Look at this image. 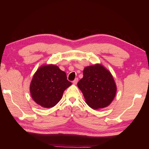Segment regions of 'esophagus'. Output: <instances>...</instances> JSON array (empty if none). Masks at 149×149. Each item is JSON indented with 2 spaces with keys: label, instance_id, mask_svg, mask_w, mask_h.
Segmentation results:
<instances>
[{
  "label": "esophagus",
  "instance_id": "34e87169",
  "mask_svg": "<svg viewBox=\"0 0 149 149\" xmlns=\"http://www.w3.org/2000/svg\"><path fill=\"white\" fill-rule=\"evenodd\" d=\"M78 81V78H76V79L73 81V83L74 84H77Z\"/></svg>",
  "mask_w": 149,
  "mask_h": 149
}]
</instances>
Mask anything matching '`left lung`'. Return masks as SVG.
Segmentation results:
<instances>
[{
	"label": "left lung",
	"instance_id": "obj_1",
	"mask_svg": "<svg viewBox=\"0 0 149 149\" xmlns=\"http://www.w3.org/2000/svg\"><path fill=\"white\" fill-rule=\"evenodd\" d=\"M86 102L94 109L109 106L113 101L117 87L111 73L100 64L85 67L83 78L78 83Z\"/></svg>",
	"mask_w": 149,
	"mask_h": 149
}]
</instances>
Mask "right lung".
Here are the masks:
<instances>
[{
  "label": "right lung",
  "mask_w": 149,
  "mask_h": 149,
  "mask_svg": "<svg viewBox=\"0 0 149 149\" xmlns=\"http://www.w3.org/2000/svg\"><path fill=\"white\" fill-rule=\"evenodd\" d=\"M71 85L65 72L54 65H43L35 72L30 91L33 101L43 107L55 106L62 97L65 90Z\"/></svg>",
  "instance_id": "1"
}]
</instances>
